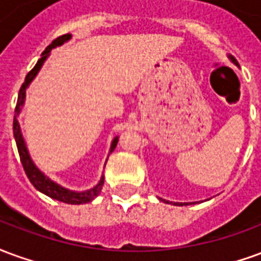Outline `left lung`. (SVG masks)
I'll use <instances>...</instances> for the list:
<instances>
[{"instance_id": "1", "label": "left lung", "mask_w": 261, "mask_h": 261, "mask_svg": "<svg viewBox=\"0 0 261 261\" xmlns=\"http://www.w3.org/2000/svg\"><path fill=\"white\" fill-rule=\"evenodd\" d=\"M229 59H230V60H232V61H233V63H235V64H236V65H238V61H236V60H235V57H232V56H230ZM161 200H162V198H161ZM162 201H165V202H168V204H169V201H166V200H162ZM175 204H177V205H183V204H181V202H180V204H179V202H175Z\"/></svg>"}]
</instances>
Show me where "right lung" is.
<instances>
[{
  "label": "right lung",
  "mask_w": 261,
  "mask_h": 261,
  "mask_svg": "<svg viewBox=\"0 0 261 261\" xmlns=\"http://www.w3.org/2000/svg\"><path fill=\"white\" fill-rule=\"evenodd\" d=\"M71 35H63V36L57 37L56 40L51 42L50 46L46 47V50L43 51L42 59H39V61L36 63V65L28 72L25 78V82L22 84L19 89V95H18V102H16V106H15V116H14V137L15 141H16V147H18V152H19L20 162H22V166H23V170H25L28 179L31 180V183L33 186L36 187L39 192L44 193L46 196L51 197L54 200H59L61 202H67V204H85V202L92 201L96 196H99V193L102 192L103 183H105V177L102 176L100 181L97 183L96 186L91 189V190H86V192H71V190H67L64 187L56 185L54 181H51L50 179H47L46 176L43 175L40 170L37 169L36 166L32 162L31 156H29V152L26 149L25 141H23V137L20 134V127L19 123H18V114L20 112V106L25 102V91L28 85L31 84V81L36 76V74L39 72V69L42 67V64L44 63V60L47 59L50 50L54 48L56 46H60L61 43H64L65 40H68ZM117 138H114L113 142H112V147H110V152L113 151L116 145H117Z\"/></svg>",
  "instance_id": "1"
}]
</instances>
